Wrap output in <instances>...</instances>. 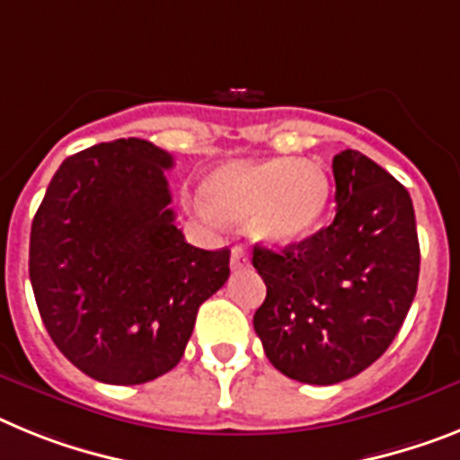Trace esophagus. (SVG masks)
I'll return each mask as SVG.
<instances>
[{
  "instance_id": "obj_1",
  "label": "esophagus",
  "mask_w": 460,
  "mask_h": 460,
  "mask_svg": "<svg viewBox=\"0 0 460 460\" xmlns=\"http://www.w3.org/2000/svg\"><path fill=\"white\" fill-rule=\"evenodd\" d=\"M230 268L233 270H244L249 268V256L242 246H234L233 253H230Z\"/></svg>"
}]
</instances>
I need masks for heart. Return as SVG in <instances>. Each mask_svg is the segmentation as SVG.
Returning <instances> with one entry per match:
<instances>
[{
    "label": "heart",
    "mask_w": 460,
    "mask_h": 460,
    "mask_svg": "<svg viewBox=\"0 0 460 460\" xmlns=\"http://www.w3.org/2000/svg\"><path fill=\"white\" fill-rule=\"evenodd\" d=\"M204 207L246 221L251 237L272 246L309 237L331 204V179L314 160H234L204 176Z\"/></svg>",
    "instance_id": "heart-1"
}]
</instances>
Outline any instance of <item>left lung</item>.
<instances>
[{
    "label": "left lung",
    "instance_id": "8db88e82",
    "mask_svg": "<svg viewBox=\"0 0 460 460\" xmlns=\"http://www.w3.org/2000/svg\"><path fill=\"white\" fill-rule=\"evenodd\" d=\"M335 221L284 251L253 246L268 286L253 314L265 356L302 384L351 379L394 342L417 296L419 237L407 188L358 151L337 153Z\"/></svg>",
    "mask_w": 460,
    "mask_h": 460
}]
</instances>
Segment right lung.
Masks as SVG:
<instances>
[{"instance_id":"obj_1","label":"right lung","mask_w":460,"mask_h":460,"mask_svg":"<svg viewBox=\"0 0 460 460\" xmlns=\"http://www.w3.org/2000/svg\"><path fill=\"white\" fill-rule=\"evenodd\" d=\"M174 158L118 139L60 164L30 234V281L55 347L104 384L158 379L181 360L230 251L188 244L170 209Z\"/></svg>"}]
</instances>
